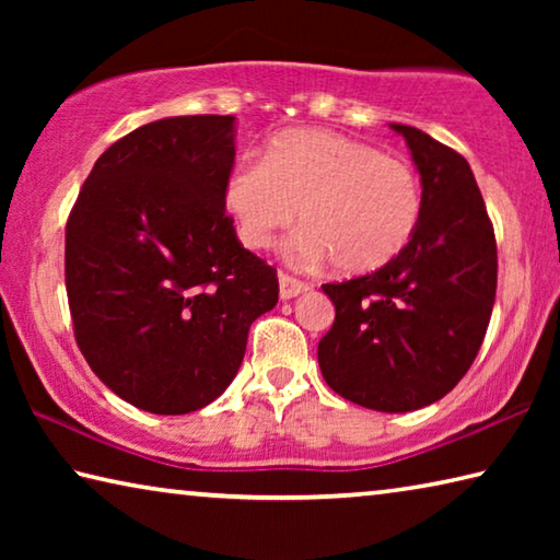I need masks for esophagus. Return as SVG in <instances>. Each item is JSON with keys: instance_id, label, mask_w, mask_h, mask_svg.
I'll return each instance as SVG.
<instances>
[{"instance_id": "1", "label": "esophagus", "mask_w": 560, "mask_h": 560, "mask_svg": "<svg viewBox=\"0 0 560 560\" xmlns=\"http://www.w3.org/2000/svg\"><path fill=\"white\" fill-rule=\"evenodd\" d=\"M308 289V283H303V281H299V279H293V277H289V273H279V296L281 299H293V296H299V293H303Z\"/></svg>"}]
</instances>
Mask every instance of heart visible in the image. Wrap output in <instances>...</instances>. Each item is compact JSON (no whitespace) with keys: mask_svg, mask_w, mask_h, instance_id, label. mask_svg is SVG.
Here are the masks:
<instances>
[{"mask_svg":"<svg viewBox=\"0 0 560 560\" xmlns=\"http://www.w3.org/2000/svg\"><path fill=\"white\" fill-rule=\"evenodd\" d=\"M224 205L246 249H269L299 222L293 252L330 259L340 273L363 277L387 267L420 226L422 185L402 158L377 153L334 130H283L261 160L236 165Z\"/></svg>","mask_w":560,"mask_h":560,"instance_id":"b5f03b06","label":"heart"}]
</instances>
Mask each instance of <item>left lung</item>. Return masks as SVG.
Wrapping results in <instances>:
<instances>
[{"mask_svg":"<svg viewBox=\"0 0 560 560\" xmlns=\"http://www.w3.org/2000/svg\"><path fill=\"white\" fill-rule=\"evenodd\" d=\"M390 128L420 170V226L387 267L324 283L336 320L318 365L346 400L410 412L447 395L477 358L497 296V240L467 160L412 126Z\"/></svg>","mask_w":560,"mask_h":560,"instance_id":"8db88e82","label":"left lung"}]
</instances>
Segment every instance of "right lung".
<instances>
[{"mask_svg":"<svg viewBox=\"0 0 560 560\" xmlns=\"http://www.w3.org/2000/svg\"><path fill=\"white\" fill-rule=\"evenodd\" d=\"M234 116L163 118L103 153L66 222V293L83 358L122 400L187 415L240 371L277 269L224 210Z\"/></svg>","mask_w":560,"mask_h":560,"instance_id":"obj_1","label":"right lung"}]
</instances>
